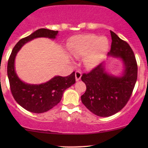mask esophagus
<instances>
[{
    "instance_id": "34e87169",
    "label": "esophagus",
    "mask_w": 148,
    "mask_h": 148,
    "mask_svg": "<svg viewBox=\"0 0 148 148\" xmlns=\"http://www.w3.org/2000/svg\"><path fill=\"white\" fill-rule=\"evenodd\" d=\"M75 78H76V81H79L81 78V73L79 72V71H76L75 72Z\"/></svg>"
}]
</instances>
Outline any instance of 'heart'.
<instances>
[{"label": "heart", "instance_id": "1", "mask_svg": "<svg viewBox=\"0 0 148 148\" xmlns=\"http://www.w3.org/2000/svg\"><path fill=\"white\" fill-rule=\"evenodd\" d=\"M108 49L109 42L106 37L93 34L72 37L67 45V51L73 56H85L84 62L88 68L98 65L104 58Z\"/></svg>", "mask_w": 148, "mask_h": 148}]
</instances>
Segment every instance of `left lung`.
Masks as SVG:
<instances>
[{
  "label": "left lung",
  "mask_w": 148,
  "mask_h": 148,
  "mask_svg": "<svg viewBox=\"0 0 148 148\" xmlns=\"http://www.w3.org/2000/svg\"><path fill=\"white\" fill-rule=\"evenodd\" d=\"M111 35V48L108 56L121 58L124 66L122 76L108 74L104 63H101L81 76L86 85V91L81 97L82 103L92 113L100 117L111 116L123 109L132 95L137 80L138 67L132 48L113 31Z\"/></svg>",
  "instance_id": "1"
}]
</instances>
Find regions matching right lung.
Wrapping results in <instances>:
<instances>
[{"label":"right lung","instance_id":"obj_1","mask_svg":"<svg viewBox=\"0 0 148 148\" xmlns=\"http://www.w3.org/2000/svg\"><path fill=\"white\" fill-rule=\"evenodd\" d=\"M58 31L40 28L18 41L12 49L8 62V76L14 99L27 111L35 113L48 111L60 101L64 91L75 84V72L67 76H56L42 84H28L18 77L15 71L16 54L25 44L37 37L56 39Z\"/></svg>","mask_w":148,"mask_h":148}]
</instances>
